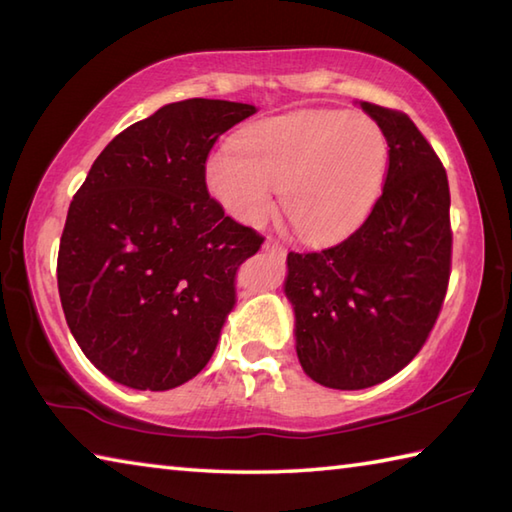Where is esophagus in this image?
<instances>
[{
  "label": "esophagus",
  "instance_id": "34e87169",
  "mask_svg": "<svg viewBox=\"0 0 512 512\" xmlns=\"http://www.w3.org/2000/svg\"><path fill=\"white\" fill-rule=\"evenodd\" d=\"M264 250H266V253H273V255H279V257L286 255V246L275 242V239H268V242L264 244Z\"/></svg>",
  "mask_w": 512,
  "mask_h": 512
}]
</instances>
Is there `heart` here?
Returning <instances> with one entry per match:
<instances>
[{"instance_id":"b5f03b06","label":"heart","mask_w":512,"mask_h":512,"mask_svg":"<svg viewBox=\"0 0 512 512\" xmlns=\"http://www.w3.org/2000/svg\"><path fill=\"white\" fill-rule=\"evenodd\" d=\"M389 143L374 118L297 112L250 127L206 162V187L235 220L259 226L281 187L297 231L332 242L372 213L385 187Z\"/></svg>"}]
</instances>
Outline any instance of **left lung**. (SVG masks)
Wrapping results in <instances>:
<instances>
[{"mask_svg": "<svg viewBox=\"0 0 512 512\" xmlns=\"http://www.w3.org/2000/svg\"><path fill=\"white\" fill-rule=\"evenodd\" d=\"M389 169L372 213L343 242L288 253L297 356L314 383L365 389L411 363L436 325L451 275L449 180L407 114L374 103Z\"/></svg>", "mask_w": 512, "mask_h": 512, "instance_id": "8db88e82", "label": "left lung"}]
</instances>
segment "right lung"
I'll return each instance as SVG.
<instances>
[{
  "instance_id": "add662e5",
  "label": "right lung",
  "mask_w": 512,
  "mask_h": 512,
  "mask_svg": "<svg viewBox=\"0 0 512 512\" xmlns=\"http://www.w3.org/2000/svg\"><path fill=\"white\" fill-rule=\"evenodd\" d=\"M255 105L187 99L129 125L70 202L57 281L65 321L105 376L165 391L202 372L264 237L206 189L215 140Z\"/></svg>"
}]
</instances>
